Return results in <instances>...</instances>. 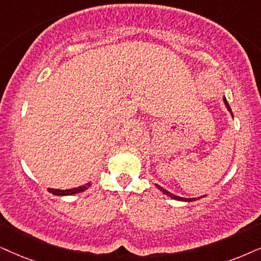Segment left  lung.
<instances>
[{"label":"left lung","instance_id":"1","mask_svg":"<svg viewBox=\"0 0 261 261\" xmlns=\"http://www.w3.org/2000/svg\"><path fill=\"white\" fill-rule=\"evenodd\" d=\"M223 101H224V103H225V106H226V108H227V111L230 112V113H231V115H232V112H231V108H230V106H229V103H227V101H226V98L225 97H223ZM155 187L158 188V189H159L160 191H163V193L165 194V195H167L169 197H171V199H173V200H178V201H184V202H191V201H196V200H199V199H201V197H204L206 195H203V196H200V197H193V199H187V197H180V196H177V195H174V194H172V193H170V191H167L166 189H164L163 187H160L159 184H155Z\"/></svg>","mask_w":261,"mask_h":261}]
</instances>
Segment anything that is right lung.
I'll return each mask as SVG.
<instances>
[{
    "mask_svg": "<svg viewBox=\"0 0 261 261\" xmlns=\"http://www.w3.org/2000/svg\"><path fill=\"white\" fill-rule=\"evenodd\" d=\"M91 187V182H89L84 186H79L77 188H72V189H66V190H61V189H53V188H48L49 193L54 194V195L58 196H68V195H74V194L82 193V191L89 189Z\"/></svg>",
    "mask_w": 261,
    "mask_h": 261,
    "instance_id": "right-lung-1",
    "label": "right lung"
}]
</instances>
